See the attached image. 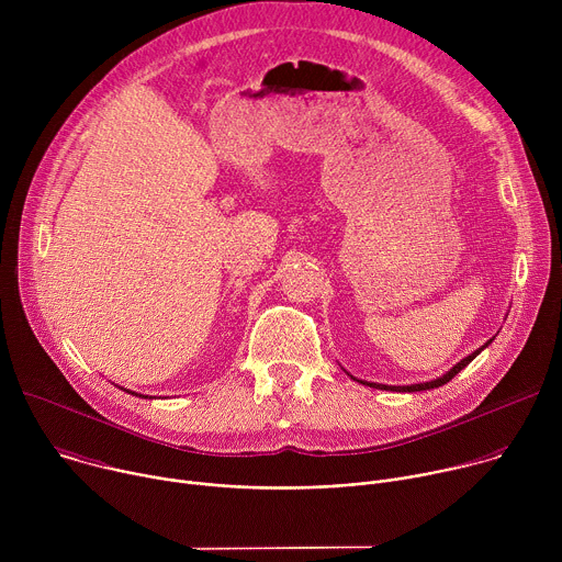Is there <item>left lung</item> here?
Wrapping results in <instances>:
<instances>
[{"label": "left lung", "mask_w": 562, "mask_h": 562, "mask_svg": "<svg viewBox=\"0 0 562 562\" xmlns=\"http://www.w3.org/2000/svg\"><path fill=\"white\" fill-rule=\"evenodd\" d=\"M490 342H492V340H490ZM490 342H487V345H483V347H480V349H475L471 356L462 358V360H460L456 367H451V369H449L445 375H440V378H436V380H429V382H420V384H407V386H389V384H375V382L358 380V378H353V375H351V378H353V380H358V382H362V384H367V386H373V389H384V391L389 389V391H409V393H412V391H427V389H436V386H442V384H447V382H449V380H451L456 373H460V371H462V369H464V367H467V364H469V362H471V360H473V358H475L480 351H483V349H487V347H490Z\"/></svg>", "instance_id": "left-lung-1"}]
</instances>
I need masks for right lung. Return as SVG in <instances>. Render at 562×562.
Segmentation results:
<instances>
[{"instance_id":"obj_1","label":"right lung","mask_w":562,"mask_h":562,"mask_svg":"<svg viewBox=\"0 0 562 562\" xmlns=\"http://www.w3.org/2000/svg\"><path fill=\"white\" fill-rule=\"evenodd\" d=\"M124 391H128V389H124ZM128 393H133V391H128ZM137 395V393H135Z\"/></svg>"}]
</instances>
